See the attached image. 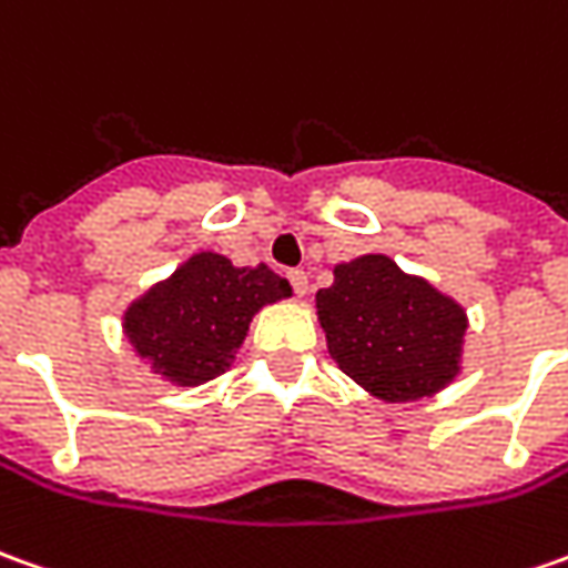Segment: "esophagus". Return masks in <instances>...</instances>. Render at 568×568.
Masks as SVG:
<instances>
[{
	"instance_id": "1",
	"label": "esophagus",
	"mask_w": 568,
	"mask_h": 568,
	"mask_svg": "<svg viewBox=\"0 0 568 568\" xmlns=\"http://www.w3.org/2000/svg\"><path fill=\"white\" fill-rule=\"evenodd\" d=\"M287 281H291V287L296 296H303V293L310 291V275H306L303 268H291V272H287Z\"/></svg>"
}]
</instances>
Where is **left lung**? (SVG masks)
Masks as SVG:
<instances>
[{
    "instance_id": "8db88e82",
    "label": "left lung",
    "mask_w": 568,
    "mask_h": 568,
    "mask_svg": "<svg viewBox=\"0 0 568 568\" xmlns=\"http://www.w3.org/2000/svg\"><path fill=\"white\" fill-rule=\"evenodd\" d=\"M315 306L331 356L375 397H428L456 375L466 312L387 256L337 265Z\"/></svg>"
}]
</instances>
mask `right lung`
<instances>
[{
	"label": "right lung",
	"mask_w": 568,
	"mask_h": 568,
	"mask_svg": "<svg viewBox=\"0 0 568 568\" xmlns=\"http://www.w3.org/2000/svg\"><path fill=\"white\" fill-rule=\"evenodd\" d=\"M281 296H291V284L268 265L234 268L219 253H200L133 303L124 328L140 356L186 387L222 375L253 312Z\"/></svg>",
	"instance_id": "right-lung-1"
}]
</instances>
